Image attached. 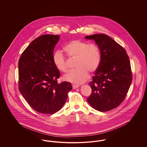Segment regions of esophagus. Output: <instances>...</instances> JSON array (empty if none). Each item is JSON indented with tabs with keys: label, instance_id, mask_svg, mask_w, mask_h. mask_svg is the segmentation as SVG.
Here are the masks:
<instances>
[{
	"label": "esophagus",
	"instance_id": "34e87169",
	"mask_svg": "<svg viewBox=\"0 0 147 147\" xmlns=\"http://www.w3.org/2000/svg\"><path fill=\"white\" fill-rule=\"evenodd\" d=\"M72 86H73V89H77L78 88H79V85H76V84H73V85H72Z\"/></svg>",
	"mask_w": 147,
	"mask_h": 147
}]
</instances>
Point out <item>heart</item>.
I'll list each match as a JSON object with an SVG mask.
<instances>
[{"label":"heart","instance_id":"1","mask_svg":"<svg viewBox=\"0 0 147 147\" xmlns=\"http://www.w3.org/2000/svg\"><path fill=\"white\" fill-rule=\"evenodd\" d=\"M63 49L69 57L76 58L75 67L77 68L64 76V80L82 84L88 79L89 72L94 73L98 69L101 57L100 49L96 44L74 40L68 42ZM53 61L59 71L66 73L68 70L66 57L61 51H56L54 53Z\"/></svg>","mask_w":147,"mask_h":147}]
</instances>
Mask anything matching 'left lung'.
<instances>
[{
	"label": "left lung",
	"mask_w": 147,
	"mask_h": 147,
	"mask_svg": "<svg viewBox=\"0 0 147 147\" xmlns=\"http://www.w3.org/2000/svg\"><path fill=\"white\" fill-rule=\"evenodd\" d=\"M93 40L101 52V62L92 81V92L87 98L95 110L105 112L117 107L124 100L132 80V73L126 51L105 34L85 37Z\"/></svg>",
	"instance_id": "1"
}]
</instances>
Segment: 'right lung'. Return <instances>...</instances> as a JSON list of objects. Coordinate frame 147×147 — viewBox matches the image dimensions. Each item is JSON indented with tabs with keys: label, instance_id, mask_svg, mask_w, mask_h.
I'll return each mask as SVG.
<instances>
[{
	"label": "right lung",
	"instance_id": "right-lung-1",
	"mask_svg": "<svg viewBox=\"0 0 147 147\" xmlns=\"http://www.w3.org/2000/svg\"><path fill=\"white\" fill-rule=\"evenodd\" d=\"M58 35H42L32 41L19 61V89L37 112L53 114L65 103L72 89L69 82L59 84L60 72L53 61Z\"/></svg>",
	"mask_w": 147,
	"mask_h": 147
}]
</instances>
